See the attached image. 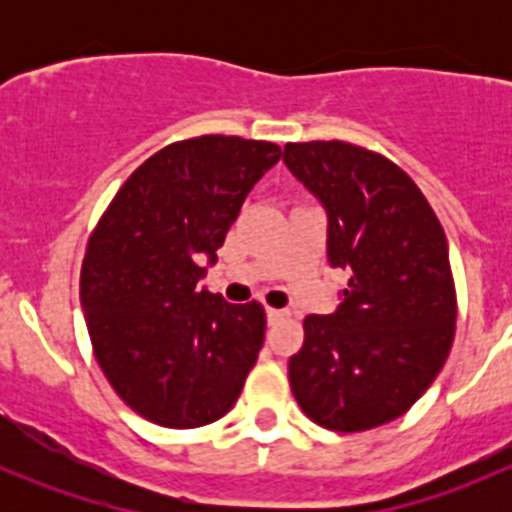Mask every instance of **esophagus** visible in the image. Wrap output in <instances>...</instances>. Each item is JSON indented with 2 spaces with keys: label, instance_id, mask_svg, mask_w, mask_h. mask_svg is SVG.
I'll list each match as a JSON object with an SVG mask.
<instances>
[{
  "label": "esophagus",
  "instance_id": "34e87169",
  "mask_svg": "<svg viewBox=\"0 0 512 512\" xmlns=\"http://www.w3.org/2000/svg\"><path fill=\"white\" fill-rule=\"evenodd\" d=\"M287 317V309H275V307H267V322L277 324Z\"/></svg>",
  "mask_w": 512,
  "mask_h": 512
}]
</instances>
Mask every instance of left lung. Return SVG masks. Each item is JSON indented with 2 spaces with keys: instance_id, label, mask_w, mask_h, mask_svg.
Returning <instances> with one entry per match:
<instances>
[{
  "instance_id": "left-lung-1",
  "label": "left lung",
  "mask_w": 512,
  "mask_h": 512,
  "mask_svg": "<svg viewBox=\"0 0 512 512\" xmlns=\"http://www.w3.org/2000/svg\"><path fill=\"white\" fill-rule=\"evenodd\" d=\"M287 168L327 208V252L352 270L337 312L304 319L289 359L299 409L339 433L384 426L411 409L456 337L446 232L394 160L347 141L287 143Z\"/></svg>"
}]
</instances>
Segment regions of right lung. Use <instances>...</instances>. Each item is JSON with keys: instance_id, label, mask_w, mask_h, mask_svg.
<instances>
[{"instance_id": "1", "label": "right lung", "mask_w": 512, "mask_h": 512, "mask_svg": "<svg viewBox=\"0 0 512 512\" xmlns=\"http://www.w3.org/2000/svg\"><path fill=\"white\" fill-rule=\"evenodd\" d=\"M282 156L270 141L198 136L138 165L86 242L81 307L103 376L165 428L223 418L265 339L260 302L198 285L252 185Z\"/></svg>"}]
</instances>
